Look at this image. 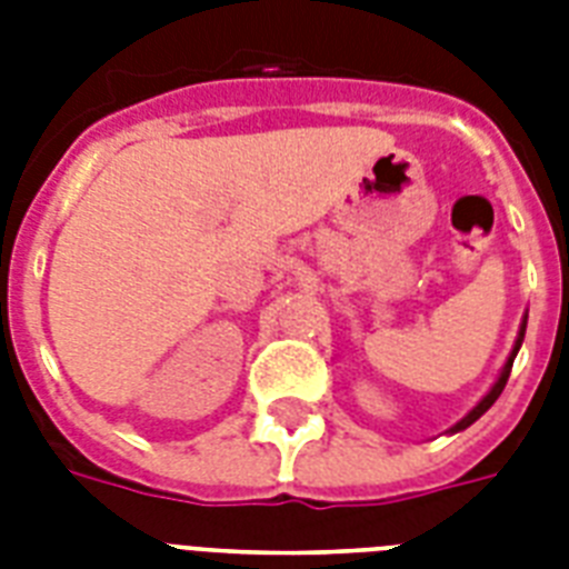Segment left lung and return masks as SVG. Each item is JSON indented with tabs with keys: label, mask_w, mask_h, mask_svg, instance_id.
<instances>
[{
	"label": "left lung",
	"mask_w": 569,
	"mask_h": 569,
	"mask_svg": "<svg viewBox=\"0 0 569 569\" xmlns=\"http://www.w3.org/2000/svg\"><path fill=\"white\" fill-rule=\"evenodd\" d=\"M522 337H526V321H522V328H520V337H517V346H513L511 357H508V363H505L502 375H499V380H496V383H493V389H490V392H487V396L481 398V401H478V407H472V410H469V413L463 416V419H460V422L455 425V428H451V431H463V428H469V425L476 422L478 416H481V413H487V410H490V405H493L496 398L502 396L505 383H508V378H511V366H513V357H517V351H520V346H522Z\"/></svg>",
	"instance_id": "1"
}]
</instances>
